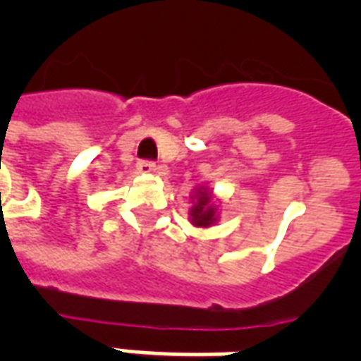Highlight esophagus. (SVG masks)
Masks as SVG:
<instances>
[{
    "instance_id": "obj_1",
    "label": "esophagus",
    "mask_w": 361,
    "mask_h": 361,
    "mask_svg": "<svg viewBox=\"0 0 361 361\" xmlns=\"http://www.w3.org/2000/svg\"><path fill=\"white\" fill-rule=\"evenodd\" d=\"M136 169H138V172L140 174H153L155 172V163L153 161H140V163L136 164Z\"/></svg>"
}]
</instances>
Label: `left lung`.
Wrapping results in <instances>:
<instances>
[{"label":"left lung","instance_id":"1","mask_svg":"<svg viewBox=\"0 0 361 361\" xmlns=\"http://www.w3.org/2000/svg\"><path fill=\"white\" fill-rule=\"evenodd\" d=\"M209 192L200 187L195 195V206L191 209V223L197 226H209L215 223V206L212 202Z\"/></svg>","mask_w":361,"mask_h":361}]
</instances>
